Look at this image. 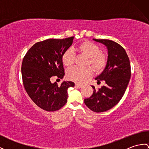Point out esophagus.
<instances>
[{"mask_svg": "<svg viewBox=\"0 0 149 149\" xmlns=\"http://www.w3.org/2000/svg\"><path fill=\"white\" fill-rule=\"evenodd\" d=\"M75 86L78 87V88H81V87H82V85L81 84H78V83H76L75 84Z\"/></svg>", "mask_w": 149, "mask_h": 149, "instance_id": "esophagus-1", "label": "esophagus"}]
</instances>
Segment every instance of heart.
<instances>
[{
  "mask_svg": "<svg viewBox=\"0 0 149 149\" xmlns=\"http://www.w3.org/2000/svg\"><path fill=\"white\" fill-rule=\"evenodd\" d=\"M75 50L88 57L87 65H90L95 72L102 71L107 63V57L101 52L100 47L89 41H83L75 47ZM74 53L70 50L65 51L62 56V61L65 66L70 68L74 63ZM92 70L89 68H74L67 72V77L71 81L81 83L91 76Z\"/></svg>",
  "mask_w": 149,
  "mask_h": 149,
  "instance_id": "heart-1",
  "label": "heart"
}]
</instances>
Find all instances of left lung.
Segmentation results:
<instances>
[{
	"mask_svg": "<svg viewBox=\"0 0 149 149\" xmlns=\"http://www.w3.org/2000/svg\"><path fill=\"white\" fill-rule=\"evenodd\" d=\"M93 40L106 45L108 50L106 66L95 78L97 83L104 80L106 85L99 90L92 86L93 94L84 102L90 110L101 112L109 110L121 99L131 77V66L125 49L118 43L106 39Z\"/></svg>",
	"mask_w": 149,
	"mask_h": 149,
	"instance_id": "obj_1",
	"label": "left lung"
}]
</instances>
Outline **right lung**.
I'll return each instance as SVG.
<instances>
[{"label":"right lung","instance_id":"obj_1","mask_svg":"<svg viewBox=\"0 0 149 149\" xmlns=\"http://www.w3.org/2000/svg\"><path fill=\"white\" fill-rule=\"evenodd\" d=\"M73 38H50L37 42L23 58L21 74L24 87L33 102L43 110L56 111L62 108L68 101V88L74 86L72 81H64L58 86L50 80L55 76L63 78L62 56Z\"/></svg>","mask_w":149,"mask_h":149}]
</instances>
